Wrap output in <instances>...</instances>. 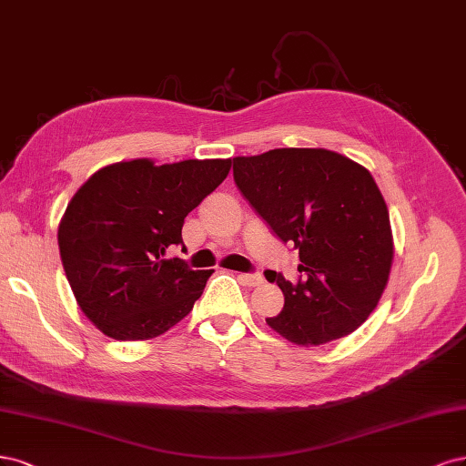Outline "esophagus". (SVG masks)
<instances>
[{
  "label": "esophagus",
  "instance_id": "1",
  "mask_svg": "<svg viewBox=\"0 0 466 466\" xmlns=\"http://www.w3.org/2000/svg\"><path fill=\"white\" fill-rule=\"evenodd\" d=\"M238 279L248 284V287H258V284L263 282V277L259 273H238Z\"/></svg>",
  "mask_w": 466,
  "mask_h": 466
}]
</instances>
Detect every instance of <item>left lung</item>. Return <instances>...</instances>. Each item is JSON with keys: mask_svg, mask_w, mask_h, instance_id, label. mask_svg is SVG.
Masks as SVG:
<instances>
[{"mask_svg": "<svg viewBox=\"0 0 466 466\" xmlns=\"http://www.w3.org/2000/svg\"><path fill=\"white\" fill-rule=\"evenodd\" d=\"M234 182L299 253L296 282L265 271L284 294L267 325L302 347L356 331L378 306L393 263L389 211L371 174L327 148H273L236 157Z\"/></svg>", "mask_w": 466, "mask_h": 466, "instance_id": "8db88e82", "label": "left lung"}]
</instances>
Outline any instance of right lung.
I'll use <instances>...</instances> for the list:
<instances>
[{
  "mask_svg": "<svg viewBox=\"0 0 466 466\" xmlns=\"http://www.w3.org/2000/svg\"><path fill=\"white\" fill-rule=\"evenodd\" d=\"M230 164L117 162L73 195L59 222V255L79 308L104 335L153 339L191 311L213 268L193 271L167 251L184 244V218L224 182Z\"/></svg>",
  "mask_w": 466,
  "mask_h": 466,
  "instance_id": "1",
  "label": "right lung"
}]
</instances>
